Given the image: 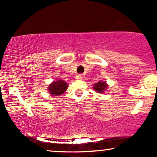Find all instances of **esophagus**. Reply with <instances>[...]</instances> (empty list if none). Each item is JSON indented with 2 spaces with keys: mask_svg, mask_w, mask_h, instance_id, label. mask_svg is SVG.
Masks as SVG:
<instances>
[{
  "mask_svg": "<svg viewBox=\"0 0 157 157\" xmlns=\"http://www.w3.org/2000/svg\"><path fill=\"white\" fill-rule=\"evenodd\" d=\"M82 76H81V74H78L77 75V76H76V80H81V79H82Z\"/></svg>",
  "mask_w": 157,
  "mask_h": 157,
  "instance_id": "obj_1",
  "label": "esophagus"
}]
</instances>
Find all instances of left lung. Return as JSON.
<instances>
[{
    "label": "left lung",
    "mask_w": 157,
    "mask_h": 157,
    "mask_svg": "<svg viewBox=\"0 0 157 157\" xmlns=\"http://www.w3.org/2000/svg\"><path fill=\"white\" fill-rule=\"evenodd\" d=\"M109 85L107 84L106 81H99L98 83L94 84L93 89L98 94H104L105 91L108 89Z\"/></svg>",
    "instance_id": "8db88e82"
}]
</instances>
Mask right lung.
<instances>
[{
	"label": "right lung",
	"mask_w": 157,
	"mask_h": 157,
	"mask_svg": "<svg viewBox=\"0 0 157 157\" xmlns=\"http://www.w3.org/2000/svg\"><path fill=\"white\" fill-rule=\"evenodd\" d=\"M68 87V85L66 81L62 80V79L58 78L56 81H53L48 85L47 90H48L49 94H51V96H59L66 91Z\"/></svg>",
	"instance_id": "right-lung-1"
}]
</instances>
